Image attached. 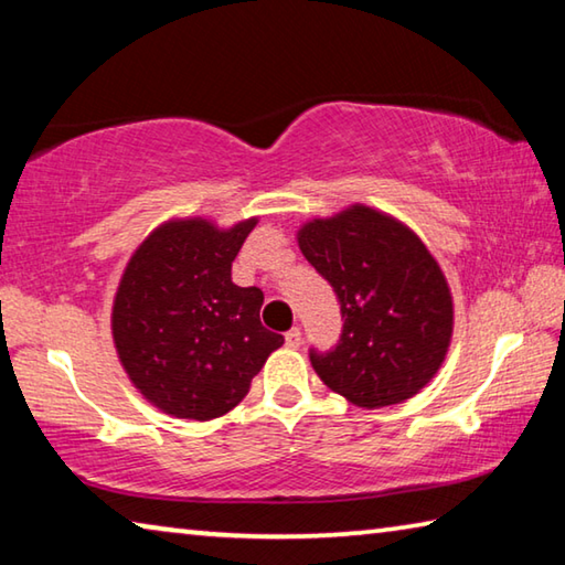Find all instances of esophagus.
Masks as SVG:
<instances>
[{
    "label": "esophagus",
    "instance_id": "esophagus-1",
    "mask_svg": "<svg viewBox=\"0 0 565 565\" xmlns=\"http://www.w3.org/2000/svg\"><path fill=\"white\" fill-rule=\"evenodd\" d=\"M286 347L289 349H299L301 347V329H289L286 331Z\"/></svg>",
    "mask_w": 565,
    "mask_h": 565
}]
</instances>
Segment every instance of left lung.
Returning a JSON list of instances; mask_svg holds the SVG:
<instances>
[{"label":"left lung","instance_id":"1","mask_svg":"<svg viewBox=\"0 0 565 565\" xmlns=\"http://www.w3.org/2000/svg\"><path fill=\"white\" fill-rule=\"evenodd\" d=\"M299 248L341 303V339L309 351L311 366L353 406L381 408L436 376L454 333L441 266L408 226L353 204L299 228Z\"/></svg>","mask_w":565,"mask_h":565}]
</instances>
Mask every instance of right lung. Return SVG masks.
Masks as SVG:
<instances>
[{"mask_svg":"<svg viewBox=\"0 0 565 565\" xmlns=\"http://www.w3.org/2000/svg\"><path fill=\"white\" fill-rule=\"evenodd\" d=\"M254 226L256 218L232 228L177 218L154 228L124 269L114 347L131 384L169 416L228 414L284 343L262 327V289L232 281V262Z\"/></svg>","mask_w":565,"mask_h":565,"instance_id":"add662e5","label":"right lung"}]
</instances>
